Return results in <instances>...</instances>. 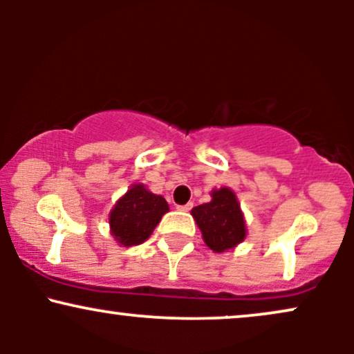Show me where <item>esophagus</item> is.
<instances>
[{
  "mask_svg": "<svg viewBox=\"0 0 354 354\" xmlns=\"http://www.w3.org/2000/svg\"><path fill=\"white\" fill-rule=\"evenodd\" d=\"M191 208H193V203H188V205L178 206V211H189Z\"/></svg>",
  "mask_w": 354,
  "mask_h": 354,
  "instance_id": "obj_1",
  "label": "esophagus"
}]
</instances>
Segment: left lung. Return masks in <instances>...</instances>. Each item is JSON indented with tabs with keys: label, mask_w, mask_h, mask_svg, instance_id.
<instances>
[{
	"label": "left lung",
	"mask_w": 354,
	"mask_h": 354,
	"mask_svg": "<svg viewBox=\"0 0 354 354\" xmlns=\"http://www.w3.org/2000/svg\"><path fill=\"white\" fill-rule=\"evenodd\" d=\"M191 216L201 231L205 245L214 253L234 250L248 234L236 193L226 186L211 191V201L194 206Z\"/></svg>",
	"instance_id": "obj_1"
}]
</instances>
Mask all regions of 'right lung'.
<instances>
[{
  "instance_id": "obj_1",
  "label": "right lung",
  "mask_w": 354,
  "mask_h": 354,
  "mask_svg": "<svg viewBox=\"0 0 354 354\" xmlns=\"http://www.w3.org/2000/svg\"><path fill=\"white\" fill-rule=\"evenodd\" d=\"M168 211V203L161 194H154L143 183H136L109 211V233L120 246L141 245L151 236Z\"/></svg>"
}]
</instances>
